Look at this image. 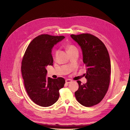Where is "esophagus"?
Returning a JSON list of instances; mask_svg holds the SVG:
<instances>
[{"instance_id":"obj_1","label":"esophagus","mask_w":130,"mask_h":130,"mask_svg":"<svg viewBox=\"0 0 130 130\" xmlns=\"http://www.w3.org/2000/svg\"><path fill=\"white\" fill-rule=\"evenodd\" d=\"M65 82H66V83L69 84V83H71L72 82V80H71V79H66Z\"/></svg>"}]
</instances>
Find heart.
I'll return each instance as SVG.
<instances>
[{
    "mask_svg": "<svg viewBox=\"0 0 130 130\" xmlns=\"http://www.w3.org/2000/svg\"><path fill=\"white\" fill-rule=\"evenodd\" d=\"M66 49L68 51V52L69 53V54H71L74 52H76V51H78V50L77 48L74 45H71V44H70V45H68L66 46ZM58 53H59V50H56L55 51V53H54V56L55 57H56L57 56H58Z\"/></svg>",
    "mask_w": 130,
    "mask_h": 130,
    "instance_id": "1",
    "label": "heart"
}]
</instances>
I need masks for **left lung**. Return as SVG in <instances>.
Returning a JSON list of instances; mask_svg holds the SVG:
<instances>
[{
  "mask_svg": "<svg viewBox=\"0 0 130 130\" xmlns=\"http://www.w3.org/2000/svg\"><path fill=\"white\" fill-rule=\"evenodd\" d=\"M71 37L80 46L83 60L87 67L85 78L87 82L81 84L75 92L79 103L86 107L99 104L107 93L110 82L111 61L104 44L91 34L72 35Z\"/></svg>",
  "mask_w": 130,
  "mask_h": 130,
  "instance_id": "1",
  "label": "left lung"
}]
</instances>
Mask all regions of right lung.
Masks as SVG:
<instances>
[{"label": "right lung", "mask_w": 130, "mask_h": 130, "mask_svg": "<svg viewBox=\"0 0 130 130\" xmlns=\"http://www.w3.org/2000/svg\"><path fill=\"white\" fill-rule=\"evenodd\" d=\"M64 36L42 34L34 38L27 47L22 61V73L27 94L35 104L48 107L56 103L59 91L65 80L63 77H47L46 67L53 65L52 49L64 39Z\"/></svg>", "instance_id": "right-lung-1"}]
</instances>
